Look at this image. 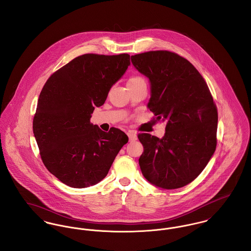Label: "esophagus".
I'll return each mask as SVG.
<instances>
[{"instance_id":"1","label":"esophagus","mask_w":251,"mask_h":251,"mask_svg":"<svg viewBox=\"0 0 251 251\" xmlns=\"http://www.w3.org/2000/svg\"><path fill=\"white\" fill-rule=\"evenodd\" d=\"M127 135L129 136L130 141H134V140H136V138H137V136H136V134H135V131H133V130L128 131Z\"/></svg>"}]
</instances>
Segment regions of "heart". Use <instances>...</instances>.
<instances>
[{
    "mask_svg": "<svg viewBox=\"0 0 251 251\" xmlns=\"http://www.w3.org/2000/svg\"><path fill=\"white\" fill-rule=\"evenodd\" d=\"M136 82H145V81H144L143 78L141 77V76H138V75L132 76L128 81V83H136Z\"/></svg>",
    "mask_w": 251,
    "mask_h": 251,
    "instance_id": "b5f03b06",
    "label": "heart"
}]
</instances>
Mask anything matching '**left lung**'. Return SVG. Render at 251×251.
Listing matches in <instances>:
<instances>
[{"mask_svg": "<svg viewBox=\"0 0 251 251\" xmlns=\"http://www.w3.org/2000/svg\"><path fill=\"white\" fill-rule=\"evenodd\" d=\"M131 60L150 81L147 107L166 123L162 138L138 135L144 148L138 159L142 175L156 187H183L201 173L216 150L218 112L211 93L193 65L176 53L148 51Z\"/></svg>", "mask_w": 251, "mask_h": 251, "instance_id": "8db88e82", "label": "left lung"}]
</instances>
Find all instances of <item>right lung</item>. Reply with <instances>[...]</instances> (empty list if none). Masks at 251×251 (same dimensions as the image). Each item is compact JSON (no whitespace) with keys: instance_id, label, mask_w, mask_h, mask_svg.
Wrapping results in <instances>:
<instances>
[{"instance_id":"add662e5","label":"right lung","mask_w":251,"mask_h":251,"mask_svg":"<svg viewBox=\"0 0 251 251\" xmlns=\"http://www.w3.org/2000/svg\"><path fill=\"white\" fill-rule=\"evenodd\" d=\"M130 55L87 53L50 75L39 96L33 134L47 169L74 188L101 181L128 136L119 129L102 131L90 119L95 106L130 66Z\"/></svg>"}]
</instances>
